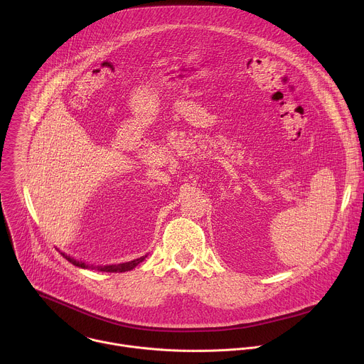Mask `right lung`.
Instances as JSON below:
<instances>
[{"label": "right lung", "instance_id": "right-lung-1", "mask_svg": "<svg viewBox=\"0 0 364 364\" xmlns=\"http://www.w3.org/2000/svg\"><path fill=\"white\" fill-rule=\"evenodd\" d=\"M68 261L70 262V264H73L75 267H79V268H83V269H89V268H96L97 271H103V272H127V271H131V269H134L138 264H141L144 259L146 257V255L145 256H141V257H138V259H134V261H131V262H125V264H118V265H105V267H93V265H89V264H85V262H82V261H76V259H73V257H70V256H68V255H65V253H62Z\"/></svg>", "mask_w": 364, "mask_h": 364}]
</instances>
